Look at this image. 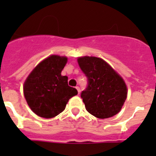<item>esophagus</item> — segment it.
<instances>
[{"mask_svg":"<svg viewBox=\"0 0 156 156\" xmlns=\"http://www.w3.org/2000/svg\"><path fill=\"white\" fill-rule=\"evenodd\" d=\"M76 88L77 91H78V94H80V87H76Z\"/></svg>","mask_w":156,"mask_h":156,"instance_id":"1","label":"esophagus"}]
</instances>
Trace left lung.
Segmentation results:
<instances>
[{
  "mask_svg": "<svg viewBox=\"0 0 156 156\" xmlns=\"http://www.w3.org/2000/svg\"><path fill=\"white\" fill-rule=\"evenodd\" d=\"M77 62L87 78V87L80 95L87 111L99 119L116 115L127 96L123 79L100 58L83 56Z\"/></svg>",
  "mask_w": 156,
  "mask_h": 156,
  "instance_id": "8db88e82",
  "label": "left lung"
}]
</instances>
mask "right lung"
Here are the masks:
<instances>
[{"label":"right lung","mask_w":156,"mask_h":156,"mask_svg":"<svg viewBox=\"0 0 156 156\" xmlns=\"http://www.w3.org/2000/svg\"><path fill=\"white\" fill-rule=\"evenodd\" d=\"M67 60L65 56H49L36 66L25 81V98L36 115L46 119L56 116L78 94L76 88L68 85V77L61 74Z\"/></svg>","instance_id":"add662e5"}]
</instances>
